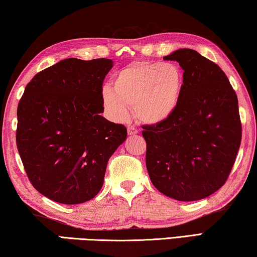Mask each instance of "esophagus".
I'll use <instances>...</instances> for the list:
<instances>
[{"label":"esophagus","mask_w":257,"mask_h":257,"mask_svg":"<svg viewBox=\"0 0 257 257\" xmlns=\"http://www.w3.org/2000/svg\"><path fill=\"white\" fill-rule=\"evenodd\" d=\"M138 130L134 127V126H132V125H128L127 126V133H128V136H136V134H138Z\"/></svg>","instance_id":"obj_1"}]
</instances>
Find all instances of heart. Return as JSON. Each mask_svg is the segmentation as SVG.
<instances>
[{"label": "heart", "instance_id": "1", "mask_svg": "<svg viewBox=\"0 0 257 257\" xmlns=\"http://www.w3.org/2000/svg\"><path fill=\"white\" fill-rule=\"evenodd\" d=\"M183 73L173 62H136L117 71L113 87L104 85L101 100L111 119L137 118L148 125L161 124L178 108L183 90Z\"/></svg>", "mask_w": 257, "mask_h": 257}]
</instances>
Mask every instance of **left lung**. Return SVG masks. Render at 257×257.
<instances>
[{
  "label": "left lung",
  "instance_id": "1",
  "mask_svg": "<svg viewBox=\"0 0 257 257\" xmlns=\"http://www.w3.org/2000/svg\"><path fill=\"white\" fill-rule=\"evenodd\" d=\"M183 69L178 108L146 126V165L151 182L180 201L206 198L225 183L241 141L238 98L220 67L191 49L164 57Z\"/></svg>",
  "mask_w": 257,
  "mask_h": 257
}]
</instances>
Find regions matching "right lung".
I'll use <instances>...</instances> for the list:
<instances>
[{"instance_id":"add662e5","label":"right lung","mask_w":257,"mask_h":257,"mask_svg":"<svg viewBox=\"0 0 257 257\" xmlns=\"http://www.w3.org/2000/svg\"><path fill=\"white\" fill-rule=\"evenodd\" d=\"M110 59L69 58L27 84L17 116V148L33 187L53 201L82 204L98 195L109 158L127 136L109 121L101 91Z\"/></svg>"}]
</instances>
